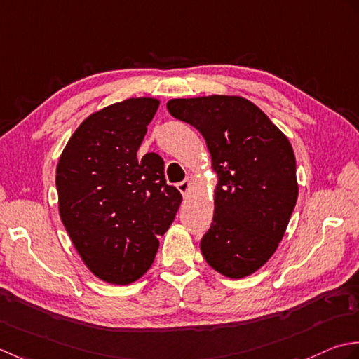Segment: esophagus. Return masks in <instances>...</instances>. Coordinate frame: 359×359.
<instances>
[{
	"label": "esophagus",
	"mask_w": 359,
	"mask_h": 359,
	"mask_svg": "<svg viewBox=\"0 0 359 359\" xmlns=\"http://www.w3.org/2000/svg\"><path fill=\"white\" fill-rule=\"evenodd\" d=\"M190 186H192V181H190L189 178H186L184 181L178 182V190L182 194V196H187V194L190 192Z\"/></svg>",
	"instance_id": "1"
}]
</instances>
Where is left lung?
<instances>
[{"label":"left lung","mask_w":359,"mask_h":359,"mask_svg":"<svg viewBox=\"0 0 359 359\" xmlns=\"http://www.w3.org/2000/svg\"><path fill=\"white\" fill-rule=\"evenodd\" d=\"M167 109L200 131L217 173L214 218L200 243L204 260L229 279L251 276L276 252L297 201L288 137L241 96L172 99Z\"/></svg>","instance_id":"1"}]
</instances>
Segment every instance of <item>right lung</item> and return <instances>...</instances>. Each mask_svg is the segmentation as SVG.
Segmentation results:
<instances>
[{
  "mask_svg": "<svg viewBox=\"0 0 359 359\" xmlns=\"http://www.w3.org/2000/svg\"><path fill=\"white\" fill-rule=\"evenodd\" d=\"M159 100L130 97L93 113L58 159V214L80 259L100 280L127 285L147 273L182 196L156 153L137 156Z\"/></svg>",
  "mask_w": 359,
  "mask_h": 359,
  "instance_id": "1",
  "label": "right lung"
}]
</instances>
